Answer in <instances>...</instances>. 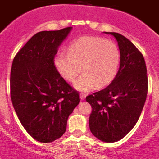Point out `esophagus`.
Returning a JSON list of instances; mask_svg holds the SVG:
<instances>
[{
	"mask_svg": "<svg viewBox=\"0 0 159 159\" xmlns=\"http://www.w3.org/2000/svg\"><path fill=\"white\" fill-rule=\"evenodd\" d=\"M80 96L81 100H84V99H85V98H86V95H85V94H84V93H80Z\"/></svg>",
	"mask_w": 159,
	"mask_h": 159,
	"instance_id": "34e87169",
	"label": "esophagus"
}]
</instances>
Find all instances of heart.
I'll return each instance as SVG.
<instances>
[{
    "label": "heart",
    "mask_w": 159,
    "mask_h": 159,
    "mask_svg": "<svg viewBox=\"0 0 159 159\" xmlns=\"http://www.w3.org/2000/svg\"><path fill=\"white\" fill-rule=\"evenodd\" d=\"M119 60V48L114 43L98 36H83L70 45L68 54H57L54 64L60 75L68 82L75 80L82 70L84 74L74 87L80 92H89L113 80Z\"/></svg>",
    "instance_id": "heart-1"
}]
</instances>
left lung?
<instances>
[{"instance_id": "1", "label": "left lung", "mask_w": 159, "mask_h": 159, "mask_svg": "<svg viewBox=\"0 0 159 159\" xmlns=\"http://www.w3.org/2000/svg\"><path fill=\"white\" fill-rule=\"evenodd\" d=\"M116 38L120 65L109 86L89 95L86 101L92 108L89 127L94 136L115 143L127 135L139 120L147 99L148 79L143 56L123 35L107 32Z\"/></svg>"}]
</instances>
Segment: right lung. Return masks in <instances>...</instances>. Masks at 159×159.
I'll return each instance as SVG.
<instances>
[{"mask_svg":"<svg viewBox=\"0 0 159 159\" xmlns=\"http://www.w3.org/2000/svg\"><path fill=\"white\" fill-rule=\"evenodd\" d=\"M71 29L37 32L12 61V105L22 126L41 143H52L64 134L68 116L80 102L78 92L60 76L54 64L59 46Z\"/></svg>","mask_w":159,"mask_h":159,"instance_id":"1","label":"right lung"}]
</instances>
